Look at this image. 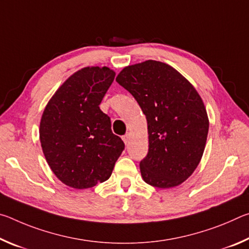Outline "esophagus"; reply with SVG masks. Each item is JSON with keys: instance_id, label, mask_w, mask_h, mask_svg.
Masks as SVG:
<instances>
[{"instance_id": "obj_1", "label": "esophagus", "mask_w": 249, "mask_h": 249, "mask_svg": "<svg viewBox=\"0 0 249 249\" xmlns=\"http://www.w3.org/2000/svg\"><path fill=\"white\" fill-rule=\"evenodd\" d=\"M122 138H123L125 145H128V142H129V141H130V134H129V133L126 134V135H124V136L122 137Z\"/></svg>"}]
</instances>
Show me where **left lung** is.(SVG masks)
Segmentation results:
<instances>
[{"mask_svg":"<svg viewBox=\"0 0 249 249\" xmlns=\"http://www.w3.org/2000/svg\"><path fill=\"white\" fill-rule=\"evenodd\" d=\"M116 81L140 104L148 128V154L140 163L146 183L169 189L184 182L201 161L209 117L196 88L156 60L127 66Z\"/></svg>","mask_w":249,"mask_h":249,"instance_id":"left-lung-1","label":"left lung"}]
</instances>
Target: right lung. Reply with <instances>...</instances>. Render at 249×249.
<instances>
[{
  "mask_svg": "<svg viewBox=\"0 0 249 249\" xmlns=\"http://www.w3.org/2000/svg\"><path fill=\"white\" fill-rule=\"evenodd\" d=\"M115 77L108 67H86L54 92L41 115L39 140L50 169L70 188L88 189L112 175L124 142L100 109Z\"/></svg>",
  "mask_w": 249,
  "mask_h": 249,
  "instance_id": "1",
  "label": "right lung"
}]
</instances>
